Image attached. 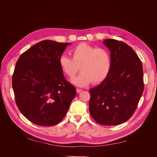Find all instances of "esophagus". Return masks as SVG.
I'll use <instances>...</instances> for the list:
<instances>
[{
    "instance_id": "34e87169",
    "label": "esophagus",
    "mask_w": 157,
    "mask_h": 157,
    "mask_svg": "<svg viewBox=\"0 0 157 157\" xmlns=\"http://www.w3.org/2000/svg\"><path fill=\"white\" fill-rule=\"evenodd\" d=\"M81 92H82V90L81 89H78V88L77 89V93H80Z\"/></svg>"
}]
</instances>
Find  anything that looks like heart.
<instances>
[{
    "label": "heart",
    "instance_id": "heart-1",
    "mask_svg": "<svg viewBox=\"0 0 157 157\" xmlns=\"http://www.w3.org/2000/svg\"><path fill=\"white\" fill-rule=\"evenodd\" d=\"M70 54L71 58L61 56L59 64L69 78L75 77L80 67L81 73L72 80L77 86L84 87L92 82L98 84L107 78L111 69V58L107 50L82 42L71 50Z\"/></svg>",
    "mask_w": 157,
    "mask_h": 157
}]
</instances>
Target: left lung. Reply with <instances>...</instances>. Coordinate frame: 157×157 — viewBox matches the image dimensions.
Returning <instances> with one entry per match:
<instances>
[{
  "mask_svg": "<svg viewBox=\"0 0 157 157\" xmlns=\"http://www.w3.org/2000/svg\"><path fill=\"white\" fill-rule=\"evenodd\" d=\"M103 44L111 52V69L100 84L89 90V110L99 124L118 125L133 115L143 94V67L138 56L124 42L105 39Z\"/></svg>",
  "mask_w": 157,
  "mask_h": 157,
  "instance_id": "left-lung-1",
  "label": "left lung"
}]
</instances>
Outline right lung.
I'll use <instances>...</instances> for the list:
<instances>
[{"label": "right lung", "instance_id": "add662e5", "mask_svg": "<svg viewBox=\"0 0 157 157\" xmlns=\"http://www.w3.org/2000/svg\"><path fill=\"white\" fill-rule=\"evenodd\" d=\"M71 43L45 40L19 58L12 76L16 103L33 124L54 126L65 116L76 89L66 80L59 60Z\"/></svg>", "mask_w": 157, "mask_h": 157}]
</instances>
